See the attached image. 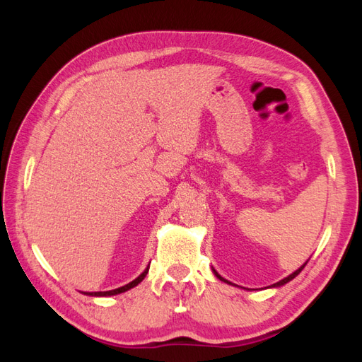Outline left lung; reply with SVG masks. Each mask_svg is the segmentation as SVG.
Listing matches in <instances>:
<instances>
[{
    "label": "left lung",
    "instance_id": "8db88e82",
    "mask_svg": "<svg viewBox=\"0 0 362 362\" xmlns=\"http://www.w3.org/2000/svg\"><path fill=\"white\" fill-rule=\"evenodd\" d=\"M306 262H308V261H306ZM306 262H305V264H306ZM305 264H303V266H300V267H299L298 270H296V272H293V273H291V275H288L287 278H284V279H281L279 282H276V284H273V286H272V287H281V286H284V284H287V282H290V281H291L293 278H296V276H298V275H299V273L302 272V269L305 267ZM213 273H214V275H216V276H217L218 279H221V281H223V282H226V284H231V286H234V284H233V282H229V281H226L225 278H222L221 275H218V273H217V272H216L214 269H213Z\"/></svg>",
    "mask_w": 362,
    "mask_h": 362
}]
</instances>
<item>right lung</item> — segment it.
<instances>
[{"label":"right lung","mask_w":362,"mask_h":362,"mask_svg":"<svg viewBox=\"0 0 362 362\" xmlns=\"http://www.w3.org/2000/svg\"><path fill=\"white\" fill-rule=\"evenodd\" d=\"M148 270H149V266L145 269V272L141 273V275H139L134 281H131L129 284H127V286H124V287H119V288H116V290H110V291H86L84 294H87V296H115V294H120V293H124V291H127V290H129V288L136 287L137 284H140L141 281H144V279H145V276H146Z\"/></svg>","instance_id":"1"}]
</instances>
